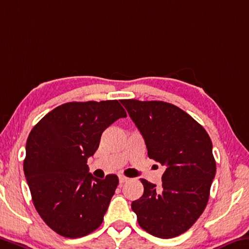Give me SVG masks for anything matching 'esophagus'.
Wrapping results in <instances>:
<instances>
[{"mask_svg": "<svg viewBox=\"0 0 249 249\" xmlns=\"http://www.w3.org/2000/svg\"><path fill=\"white\" fill-rule=\"evenodd\" d=\"M118 179H120V183H121V184H122V183H125V181L128 180L127 177H125V176H123V175L118 176Z\"/></svg>", "mask_w": 249, "mask_h": 249, "instance_id": "1", "label": "esophagus"}]
</instances>
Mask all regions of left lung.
<instances>
[{
    "instance_id": "8db88e82",
    "label": "left lung",
    "mask_w": 249,
    "mask_h": 249,
    "mask_svg": "<svg viewBox=\"0 0 249 249\" xmlns=\"http://www.w3.org/2000/svg\"><path fill=\"white\" fill-rule=\"evenodd\" d=\"M143 135L149 159L166 166L161 186L142 179L144 194L132 203L140 226L160 238H173L202 215L216 174L211 137L177 106L161 101L122 100Z\"/></svg>"
}]
</instances>
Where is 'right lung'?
Segmentation results:
<instances>
[{
    "mask_svg": "<svg viewBox=\"0 0 249 249\" xmlns=\"http://www.w3.org/2000/svg\"><path fill=\"white\" fill-rule=\"evenodd\" d=\"M126 112L118 101L70 102L51 110L26 141L24 174L32 200L50 228L68 238L100 227L118 185L89 173L101 136Z\"/></svg>",
    "mask_w": 249,
    "mask_h": 249,
    "instance_id": "1",
    "label": "right lung"
}]
</instances>
